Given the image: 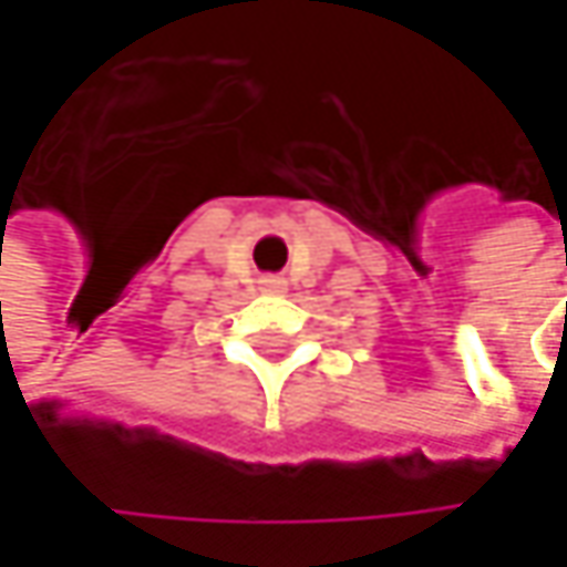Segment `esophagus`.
Masks as SVG:
<instances>
[{"instance_id": "1", "label": "esophagus", "mask_w": 567, "mask_h": 567, "mask_svg": "<svg viewBox=\"0 0 567 567\" xmlns=\"http://www.w3.org/2000/svg\"><path fill=\"white\" fill-rule=\"evenodd\" d=\"M266 291H285V282L282 279H266Z\"/></svg>"}]
</instances>
